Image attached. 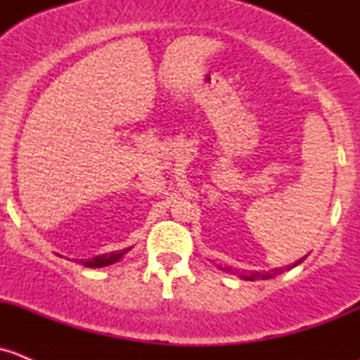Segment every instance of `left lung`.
<instances>
[{
  "mask_svg": "<svg viewBox=\"0 0 360 360\" xmlns=\"http://www.w3.org/2000/svg\"><path fill=\"white\" fill-rule=\"evenodd\" d=\"M304 257H307V256H304ZM304 257H301V259H297L296 263L288 264V266H285V268H275L274 274H270V271H266V274H263V271H261V274H259V271H250V274H245V275L242 274V275H240V278H244V281H266V278H271V277H274L275 274H281L282 270H292L294 266H297V264H300V263H303ZM219 270H224V271H233V270H231V266H224V268H223V266H219Z\"/></svg>",
  "mask_w": 360,
  "mask_h": 360,
  "instance_id": "1",
  "label": "left lung"
}]
</instances>
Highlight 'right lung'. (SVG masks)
<instances>
[{
	"label": "right lung",
	"mask_w": 360,
	"mask_h": 360,
	"mask_svg": "<svg viewBox=\"0 0 360 360\" xmlns=\"http://www.w3.org/2000/svg\"><path fill=\"white\" fill-rule=\"evenodd\" d=\"M132 248H127L123 250H115V252H110V254H99V256H94L92 259H86V261H79V263L83 264V266L86 268H103V266H110V264H115L116 261L122 259L123 256H125L129 250Z\"/></svg>",
	"instance_id": "obj_1"
}]
</instances>
